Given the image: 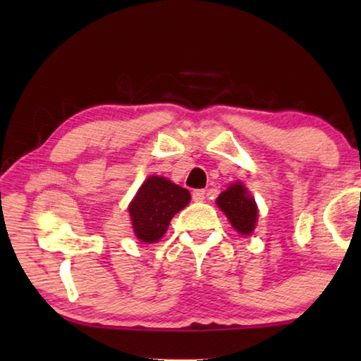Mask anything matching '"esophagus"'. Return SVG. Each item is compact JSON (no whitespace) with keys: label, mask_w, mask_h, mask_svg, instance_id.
<instances>
[{"label":"esophagus","mask_w":361,"mask_h":361,"mask_svg":"<svg viewBox=\"0 0 361 361\" xmlns=\"http://www.w3.org/2000/svg\"><path fill=\"white\" fill-rule=\"evenodd\" d=\"M192 199L195 200V202H202V200L205 199L204 189H195V191H192Z\"/></svg>","instance_id":"obj_1"}]
</instances>
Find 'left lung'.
Here are the masks:
<instances>
[{"label": "left lung", "mask_w": 361, "mask_h": 361, "mask_svg": "<svg viewBox=\"0 0 361 361\" xmlns=\"http://www.w3.org/2000/svg\"><path fill=\"white\" fill-rule=\"evenodd\" d=\"M216 204L228 216L232 228L242 235L252 234L258 219V207L242 183H232L226 191L218 195Z\"/></svg>", "instance_id": "obj_1"}]
</instances>
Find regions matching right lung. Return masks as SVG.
Segmentation results:
<instances>
[{
    "mask_svg": "<svg viewBox=\"0 0 361 361\" xmlns=\"http://www.w3.org/2000/svg\"><path fill=\"white\" fill-rule=\"evenodd\" d=\"M191 200L188 189L162 176H149L129 205V213L137 239L145 243L157 242L176 213Z\"/></svg>",
    "mask_w": 361,
    "mask_h": 361,
    "instance_id": "obj_1",
    "label": "right lung"
}]
</instances>
